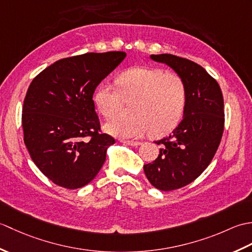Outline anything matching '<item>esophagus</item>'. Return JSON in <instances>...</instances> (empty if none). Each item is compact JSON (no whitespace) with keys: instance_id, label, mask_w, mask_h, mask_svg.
<instances>
[{"instance_id":"esophagus-1","label":"esophagus","mask_w":252,"mask_h":252,"mask_svg":"<svg viewBox=\"0 0 252 252\" xmlns=\"http://www.w3.org/2000/svg\"><path fill=\"white\" fill-rule=\"evenodd\" d=\"M121 143L126 144V145H129V146H138V145H141V142H136V141H125V140H122Z\"/></svg>"}]
</instances>
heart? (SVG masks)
Listing matches in <instances>:
<instances>
[{"mask_svg":"<svg viewBox=\"0 0 252 252\" xmlns=\"http://www.w3.org/2000/svg\"><path fill=\"white\" fill-rule=\"evenodd\" d=\"M117 89L101 84L94 94L98 111L111 119L120 111L123 101H131L129 118H117L106 125L110 134L141 137L151 132L153 136L168 134L183 117L187 89L179 74L165 72L157 67H134L116 79Z\"/></svg>","mask_w":252,"mask_h":252,"instance_id":"heart-1","label":"heart"}]
</instances>
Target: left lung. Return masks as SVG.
I'll return each mask as SVG.
<instances>
[{
	"mask_svg": "<svg viewBox=\"0 0 252 252\" xmlns=\"http://www.w3.org/2000/svg\"><path fill=\"white\" fill-rule=\"evenodd\" d=\"M151 58L172 68L187 89L183 120L156 142L161 145L158 158L144 165L151 184L169 191L191 183L210 164L224 131V101L220 85L198 63L172 54Z\"/></svg>",
	"mask_w": 252,
	"mask_h": 252,
	"instance_id": "8db88e82",
	"label": "left lung"
}]
</instances>
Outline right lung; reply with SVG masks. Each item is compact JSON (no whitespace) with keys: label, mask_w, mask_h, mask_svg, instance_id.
<instances>
[{"label":"right lung","mask_w":252,"mask_h":252,"mask_svg":"<svg viewBox=\"0 0 252 252\" xmlns=\"http://www.w3.org/2000/svg\"><path fill=\"white\" fill-rule=\"evenodd\" d=\"M126 56L106 52L63 58L30 83L21 116L24 141L36 167L54 184L80 189L103 167L115 138L101 131L93 94Z\"/></svg>","instance_id":"1"}]
</instances>
